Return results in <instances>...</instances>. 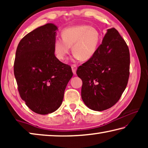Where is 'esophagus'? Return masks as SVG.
I'll use <instances>...</instances> for the list:
<instances>
[{
  "instance_id": "34e87169",
  "label": "esophagus",
  "mask_w": 148,
  "mask_h": 148,
  "mask_svg": "<svg viewBox=\"0 0 148 148\" xmlns=\"http://www.w3.org/2000/svg\"><path fill=\"white\" fill-rule=\"evenodd\" d=\"M71 68H72V72H73L74 74H76V71H77V66L76 64H72L71 66Z\"/></svg>"
}]
</instances>
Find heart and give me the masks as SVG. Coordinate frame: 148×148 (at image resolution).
<instances>
[{
  "label": "heart",
  "mask_w": 148,
  "mask_h": 148,
  "mask_svg": "<svg viewBox=\"0 0 148 148\" xmlns=\"http://www.w3.org/2000/svg\"><path fill=\"white\" fill-rule=\"evenodd\" d=\"M61 37L57 38L53 44V51L57 58L64 61L72 47L74 59L86 61L91 59L96 53L101 36L95 27L79 25L62 30Z\"/></svg>",
  "instance_id": "obj_1"
}]
</instances>
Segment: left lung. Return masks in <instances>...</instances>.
I'll use <instances>...</instances> for the list:
<instances>
[{"label":"left lung","instance_id":"obj_1","mask_svg":"<svg viewBox=\"0 0 148 148\" xmlns=\"http://www.w3.org/2000/svg\"><path fill=\"white\" fill-rule=\"evenodd\" d=\"M96 53L76 71L82 79V99L95 111H103L119 101L129 77L130 53L116 29L107 30Z\"/></svg>","mask_w":148,"mask_h":148}]
</instances>
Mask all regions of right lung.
Instances as JSON below:
<instances>
[{
	"label": "right lung",
	"instance_id": "obj_1",
	"mask_svg": "<svg viewBox=\"0 0 148 148\" xmlns=\"http://www.w3.org/2000/svg\"><path fill=\"white\" fill-rule=\"evenodd\" d=\"M57 27L47 23L25 35L17 46L14 71L20 97L32 111L51 114L62 104L73 76L53 51Z\"/></svg>",
	"mask_w": 148,
	"mask_h": 148
}]
</instances>
